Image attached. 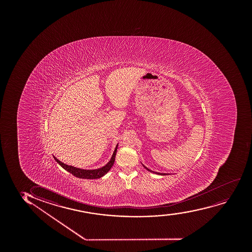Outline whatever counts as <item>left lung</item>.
Masks as SVG:
<instances>
[{
  "label": "left lung",
  "instance_id": "8db88e82",
  "mask_svg": "<svg viewBox=\"0 0 252 252\" xmlns=\"http://www.w3.org/2000/svg\"><path fill=\"white\" fill-rule=\"evenodd\" d=\"M143 165V164H142ZM143 166L147 170V171H151V172H152V173L157 174V175H161V176H165V175H167V173H159V172H156V171H151V170H150L149 168L146 167L145 165H143ZM169 175V174H168Z\"/></svg>",
  "mask_w": 252,
  "mask_h": 252
}]
</instances>
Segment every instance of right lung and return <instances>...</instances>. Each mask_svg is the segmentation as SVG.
Returning <instances> with one entry per match:
<instances>
[{
  "instance_id": "1",
  "label": "right lung",
  "mask_w": 252,
  "mask_h": 252,
  "mask_svg": "<svg viewBox=\"0 0 252 252\" xmlns=\"http://www.w3.org/2000/svg\"><path fill=\"white\" fill-rule=\"evenodd\" d=\"M118 145H116L115 150L113 152V156L111 157L110 160L104 166L98 168V169H95V170H84V169H81V168H76L72 165H66L61 160H59L56 157H54L55 161L58 163L59 165L64 168V170L69 171V173L72 174L73 176L78 177V178H82V179H97V178H101L103 177L104 175L110 171L111 168L113 167L114 161H115L116 153H117V149H118Z\"/></svg>"
}]
</instances>
